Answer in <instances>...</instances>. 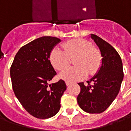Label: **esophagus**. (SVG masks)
<instances>
[{"label":"esophagus","instance_id":"34e87169","mask_svg":"<svg viewBox=\"0 0 131 131\" xmlns=\"http://www.w3.org/2000/svg\"><path fill=\"white\" fill-rule=\"evenodd\" d=\"M66 85H67V86H69V85H71V83L66 82Z\"/></svg>","mask_w":131,"mask_h":131}]
</instances>
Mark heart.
Listing matches in <instances>:
<instances>
[{"label": "heart", "mask_w": 131, "mask_h": 131, "mask_svg": "<svg viewBox=\"0 0 131 131\" xmlns=\"http://www.w3.org/2000/svg\"><path fill=\"white\" fill-rule=\"evenodd\" d=\"M64 49L54 48L50 54L52 65L58 71L68 67L71 58H74V67L67 69L60 74L61 79L67 82H75L84 79L88 74H96L102 63L100 52L91 43L83 38L72 39L63 45Z\"/></svg>", "instance_id": "1"}]
</instances>
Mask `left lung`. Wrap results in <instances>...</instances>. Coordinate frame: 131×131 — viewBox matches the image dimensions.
Listing matches in <instances>:
<instances>
[{"mask_svg": "<svg viewBox=\"0 0 131 131\" xmlns=\"http://www.w3.org/2000/svg\"><path fill=\"white\" fill-rule=\"evenodd\" d=\"M91 37L100 50L102 64L87 85L78 83L81 91L77 102L85 112L100 114L110 107L120 91L124 79L123 64L120 55L110 43L95 34Z\"/></svg>", "mask_w": 131, "mask_h": 131, "instance_id": "obj_1", "label": "left lung"}]
</instances>
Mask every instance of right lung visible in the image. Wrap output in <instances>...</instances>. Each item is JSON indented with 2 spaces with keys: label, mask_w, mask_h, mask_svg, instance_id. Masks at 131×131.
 <instances>
[{
  "label": "right lung",
  "mask_w": 131,
  "mask_h": 131,
  "mask_svg": "<svg viewBox=\"0 0 131 131\" xmlns=\"http://www.w3.org/2000/svg\"><path fill=\"white\" fill-rule=\"evenodd\" d=\"M60 38L43 36L22 46L10 67V77L15 96L27 112L36 118L46 119L57 114L60 100L67 89L65 82L49 84L57 74L50 54Z\"/></svg>",
  "instance_id": "add662e5"
}]
</instances>
